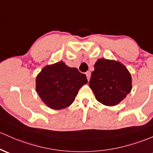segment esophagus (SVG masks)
<instances>
[{
    "label": "esophagus",
    "mask_w": 153,
    "mask_h": 153,
    "mask_svg": "<svg viewBox=\"0 0 153 153\" xmlns=\"http://www.w3.org/2000/svg\"><path fill=\"white\" fill-rule=\"evenodd\" d=\"M85 75H86L87 79H88V80H90V78H91V73H90V71H87L86 73H85Z\"/></svg>",
    "instance_id": "34e87169"
}]
</instances>
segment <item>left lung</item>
Wrapping results in <instances>:
<instances>
[{
  "instance_id": "left-lung-1",
  "label": "left lung",
  "mask_w": 153,
  "mask_h": 153,
  "mask_svg": "<svg viewBox=\"0 0 153 153\" xmlns=\"http://www.w3.org/2000/svg\"><path fill=\"white\" fill-rule=\"evenodd\" d=\"M88 85L97 101L114 106L131 92V76L123 64L102 58L95 63Z\"/></svg>"
}]
</instances>
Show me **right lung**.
I'll return each mask as SVG.
<instances>
[{
	"instance_id": "obj_1",
	"label": "right lung",
	"mask_w": 153,
	"mask_h": 153,
	"mask_svg": "<svg viewBox=\"0 0 153 153\" xmlns=\"http://www.w3.org/2000/svg\"><path fill=\"white\" fill-rule=\"evenodd\" d=\"M36 82V90L42 101L50 108L61 110L73 103L78 91L88 80L78 69L60 61L43 68Z\"/></svg>"
}]
</instances>
